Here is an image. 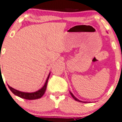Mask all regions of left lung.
I'll return each mask as SVG.
<instances>
[{"instance_id": "8db88e82", "label": "left lung", "mask_w": 122, "mask_h": 122, "mask_svg": "<svg viewBox=\"0 0 122 122\" xmlns=\"http://www.w3.org/2000/svg\"><path fill=\"white\" fill-rule=\"evenodd\" d=\"M69 93H70V94H71V96L72 97H73V98L75 100H76V101H79V102H84V103H85V102H85V101H81V100H79V99H77V98H76V97H75L74 96V95L73 94H72L71 92H69Z\"/></svg>"}]
</instances>
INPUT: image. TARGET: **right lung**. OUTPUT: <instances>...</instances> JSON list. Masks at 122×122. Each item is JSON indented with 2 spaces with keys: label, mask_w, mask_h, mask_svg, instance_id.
Here are the masks:
<instances>
[{
  "label": "right lung",
  "mask_w": 122,
  "mask_h": 122,
  "mask_svg": "<svg viewBox=\"0 0 122 122\" xmlns=\"http://www.w3.org/2000/svg\"><path fill=\"white\" fill-rule=\"evenodd\" d=\"M0 73H1V72H0ZM1 74H2V73H1ZM50 72L49 73V75L47 76V78L46 82H45V85H44L43 86L41 89L39 90L36 91V92H32V93H28V92H21V91L13 89V87H10L9 85H7L12 93L14 94H15V96H18V97H21V98H24V99H26V100H36V99H39L41 98V97L43 96V94H45V92H46L47 85V83H48V80H49V77H50Z\"/></svg>",
  "instance_id": "obj_1"
}]
</instances>
